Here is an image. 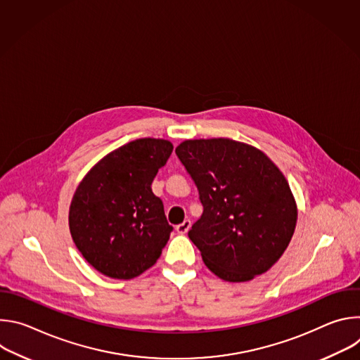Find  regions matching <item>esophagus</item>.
I'll return each instance as SVG.
<instances>
[{
  "mask_svg": "<svg viewBox=\"0 0 360 360\" xmlns=\"http://www.w3.org/2000/svg\"><path fill=\"white\" fill-rule=\"evenodd\" d=\"M189 228H191V221H189V219H185L182 224L176 225V232L181 233V235H184V233H186V232L189 231Z\"/></svg>",
  "mask_w": 360,
  "mask_h": 360,
  "instance_id": "esophagus-1",
  "label": "esophagus"
}]
</instances>
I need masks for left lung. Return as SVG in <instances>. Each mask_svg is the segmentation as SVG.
<instances>
[{"label":"left lung","mask_w":360,"mask_h":360,"mask_svg":"<svg viewBox=\"0 0 360 360\" xmlns=\"http://www.w3.org/2000/svg\"><path fill=\"white\" fill-rule=\"evenodd\" d=\"M203 207L188 232L202 259L228 282L266 272L288 248L296 203L264 152L226 138L185 141L175 149Z\"/></svg>","instance_id":"8db88e82"}]
</instances>
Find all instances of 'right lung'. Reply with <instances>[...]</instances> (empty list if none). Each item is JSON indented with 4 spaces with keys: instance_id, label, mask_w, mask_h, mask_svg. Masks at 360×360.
Returning a JSON list of instances; mask_svg holds the SVG:
<instances>
[{
    "instance_id": "1",
    "label": "right lung",
    "mask_w": 360,
    "mask_h": 360,
    "mask_svg": "<svg viewBox=\"0 0 360 360\" xmlns=\"http://www.w3.org/2000/svg\"><path fill=\"white\" fill-rule=\"evenodd\" d=\"M172 149L165 139L128 142L102 158L78 185L70 231L98 272L132 279L158 261L174 228L150 185Z\"/></svg>"
}]
</instances>
